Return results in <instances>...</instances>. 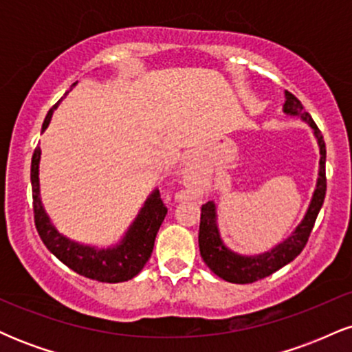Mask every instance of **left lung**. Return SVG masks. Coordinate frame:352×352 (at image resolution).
<instances>
[{
  "mask_svg": "<svg viewBox=\"0 0 352 352\" xmlns=\"http://www.w3.org/2000/svg\"><path fill=\"white\" fill-rule=\"evenodd\" d=\"M285 96L286 100L285 106H283V111L289 116H301V119L306 120V122L311 125V129H313L314 135H316L318 139L321 160H319V179L316 190H314V195L309 204L308 212H306L301 223L298 225V228L294 230L293 235L289 236L288 240L283 241V243L274 246L272 252L258 254V256H240V254H235L233 252H230L228 248H225V245L221 243L220 235H218L217 230L215 205H213V201H207V204L201 207L200 215V254L208 268L212 270L217 276L223 278L225 281L238 283V285L254 283L258 280H263V278L278 272V270L283 268L285 265H288L289 261H293L294 258L302 252L306 243H308L311 230L314 227V221H316L319 210H321L322 201H324L326 145L324 140H322V134L318 129V125L314 124V120L311 119V116L305 111L300 99L288 91L285 92Z\"/></svg>",
  "mask_w": 352,
  "mask_h": 352,
  "instance_id": "left-lung-1",
  "label": "left lung"
}]
</instances>
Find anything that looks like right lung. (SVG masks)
I'll use <instances>...</instances> for the list:
<instances>
[{
  "label": "right lung",
  "instance_id": "add662e5",
  "mask_svg": "<svg viewBox=\"0 0 352 352\" xmlns=\"http://www.w3.org/2000/svg\"><path fill=\"white\" fill-rule=\"evenodd\" d=\"M54 109L56 106H52V109L47 112L46 119L43 122V131L50 125ZM39 159H41V148L38 145L34 148L33 160H31L33 212L36 230H38L46 248L64 265L69 266L72 272L100 283L127 281L132 280L135 274H139L144 265L148 261V258H151L157 232H159L160 225H162L164 218L167 215V207L160 199L159 190H155L151 199L145 201V207L127 232L122 243L116 246V248L96 250L91 248V246L78 245L74 241L67 240L51 225L50 218L44 213L41 199H39Z\"/></svg>",
  "mask_w": 352,
  "mask_h": 352
}]
</instances>
